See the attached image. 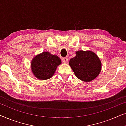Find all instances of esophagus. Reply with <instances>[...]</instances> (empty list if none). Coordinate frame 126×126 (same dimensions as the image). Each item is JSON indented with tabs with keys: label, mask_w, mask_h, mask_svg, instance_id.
<instances>
[{
	"label": "esophagus",
	"mask_w": 126,
	"mask_h": 126,
	"mask_svg": "<svg viewBox=\"0 0 126 126\" xmlns=\"http://www.w3.org/2000/svg\"><path fill=\"white\" fill-rule=\"evenodd\" d=\"M63 61L64 63H68V58H66V57L63 58Z\"/></svg>",
	"instance_id": "esophagus-1"
}]
</instances>
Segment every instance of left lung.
Returning <instances> with one entry per match:
<instances>
[{"label": "left lung", "instance_id": "obj_1", "mask_svg": "<svg viewBox=\"0 0 126 126\" xmlns=\"http://www.w3.org/2000/svg\"><path fill=\"white\" fill-rule=\"evenodd\" d=\"M76 76L84 82H90L99 75L101 70L100 60L94 51L79 50L69 61Z\"/></svg>", "mask_w": 126, "mask_h": 126}]
</instances>
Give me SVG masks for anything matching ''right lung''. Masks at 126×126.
<instances>
[{
	"instance_id": "add662e5",
	"label": "right lung",
	"mask_w": 126,
	"mask_h": 126,
	"mask_svg": "<svg viewBox=\"0 0 126 126\" xmlns=\"http://www.w3.org/2000/svg\"><path fill=\"white\" fill-rule=\"evenodd\" d=\"M61 60L56 55L45 51L34 57L31 63V70L36 78L45 80L53 76Z\"/></svg>"
}]
</instances>
